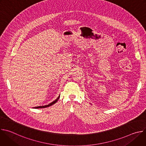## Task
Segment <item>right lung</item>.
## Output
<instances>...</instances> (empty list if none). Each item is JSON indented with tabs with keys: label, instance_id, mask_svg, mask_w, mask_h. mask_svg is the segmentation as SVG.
<instances>
[{
	"label": "right lung",
	"instance_id": "obj_1",
	"mask_svg": "<svg viewBox=\"0 0 146 146\" xmlns=\"http://www.w3.org/2000/svg\"><path fill=\"white\" fill-rule=\"evenodd\" d=\"M59 97H60V95L57 98V99H56V100H55L54 101H53L52 102H51V103H50L49 105H45V106H37V107H35V109H40V108H47V107H49V106H52V105H54V103H55L57 101H58V100L59 99Z\"/></svg>",
	"mask_w": 146,
	"mask_h": 146
}]
</instances>
